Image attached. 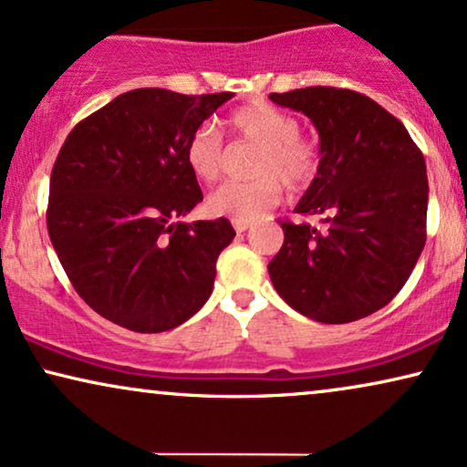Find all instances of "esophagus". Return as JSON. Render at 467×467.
<instances>
[{
  "label": "esophagus",
  "instance_id": "obj_1",
  "mask_svg": "<svg viewBox=\"0 0 467 467\" xmlns=\"http://www.w3.org/2000/svg\"><path fill=\"white\" fill-rule=\"evenodd\" d=\"M232 223H234V229H235V232H238V234H244L246 229H251V227H253V221H240V219H234Z\"/></svg>",
  "mask_w": 467,
  "mask_h": 467
}]
</instances>
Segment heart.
I'll return each mask as SVG.
<instances>
[{
	"mask_svg": "<svg viewBox=\"0 0 467 467\" xmlns=\"http://www.w3.org/2000/svg\"><path fill=\"white\" fill-rule=\"evenodd\" d=\"M229 126L240 141L259 145L251 171L259 175L246 182H227L208 199L214 216L255 221L281 203L283 182L289 189H306L319 173V145L300 130L294 113L270 102H251L229 113ZM184 161L203 184H214L227 169L229 150L214 126L203 124L191 132L184 145Z\"/></svg>",
	"mask_w": 467,
	"mask_h": 467,
	"instance_id": "1",
	"label": "heart"
}]
</instances>
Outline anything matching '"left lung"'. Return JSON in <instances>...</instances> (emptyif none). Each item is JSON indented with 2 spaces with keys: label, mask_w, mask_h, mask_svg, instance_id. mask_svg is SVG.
I'll return each mask as SVG.
<instances>
[{
  "label": "left lung",
  "mask_w": 467,
  "mask_h": 467,
  "mask_svg": "<svg viewBox=\"0 0 467 467\" xmlns=\"http://www.w3.org/2000/svg\"><path fill=\"white\" fill-rule=\"evenodd\" d=\"M270 100L311 118L322 154L296 208L322 227L278 221L285 242L268 264L272 285L315 322H356L389 305L419 262L425 159L395 115L354 89L313 86Z\"/></svg>",
  "instance_id": "8db88e82"
}]
</instances>
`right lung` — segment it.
<instances>
[{
  "label": "right lung",
  "instance_id": "add662e5",
  "mask_svg": "<svg viewBox=\"0 0 467 467\" xmlns=\"http://www.w3.org/2000/svg\"><path fill=\"white\" fill-rule=\"evenodd\" d=\"M232 96L130 89L66 137L48 184V238L75 292L109 322L165 332L210 298L232 223L175 219L203 199L184 145Z\"/></svg>",
  "mask_w": 467,
  "mask_h": 467
}]
</instances>
